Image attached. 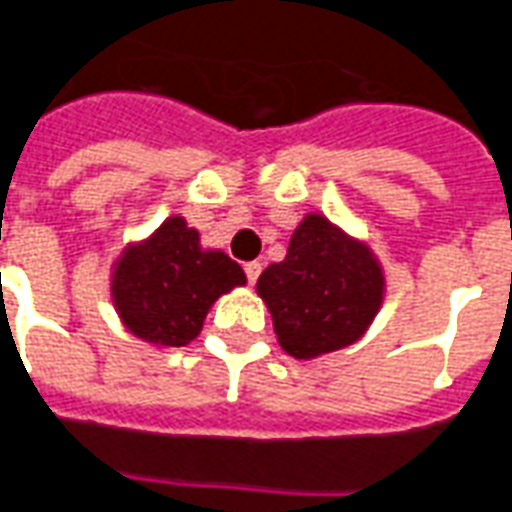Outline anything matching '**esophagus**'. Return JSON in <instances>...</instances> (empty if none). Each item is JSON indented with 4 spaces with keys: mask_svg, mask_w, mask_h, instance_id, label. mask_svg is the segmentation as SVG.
Listing matches in <instances>:
<instances>
[{
    "mask_svg": "<svg viewBox=\"0 0 512 512\" xmlns=\"http://www.w3.org/2000/svg\"><path fill=\"white\" fill-rule=\"evenodd\" d=\"M245 276H248L250 284H256V278L262 276V264H259V262L245 264Z\"/></svg>",
    "mask_w": 512,
    "mask_h": 512,
    "instance_id": "esophagus-1",
    "label": "esophagus"
}]
</instances>
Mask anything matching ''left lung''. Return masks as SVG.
Segmentation results:
<instances>
[{"mask_svg": "<svg viewBox=\"0 0 512 512\" xmlns=\"http://www.w3.org/2000/svg\"><path fill=\"white\" fill-rule=\"evenodd\" d=\"M256 292L273 315L281 348L315 359L357 343L384 298V273L365 242L323 214H306L284 262L270 264Z\"/></svg>", "mask_w": 512, "mask_h": 512, "instance_id": "1", "label": "left lung"}]
</instances>
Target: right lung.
<instances>
[{
  "label": "right lung",
  "mask_w": 512,
  "mask_h": 512,
  "mask_svg": "<svg viewBox=\"0 0 512 512\" xmlns=\"http://www.w3.org/2000/svg\"><path fill=\"white\" fill-rule=\"evenodd\" d=\"M248 278L222 250L200 248L183 217H169L150 239L122 250L111 295L122 323L147 343L178 348L195 340L211 303Z\"/></svg>",
  "instance_id": "right-lung-1"
}]
</instances>
